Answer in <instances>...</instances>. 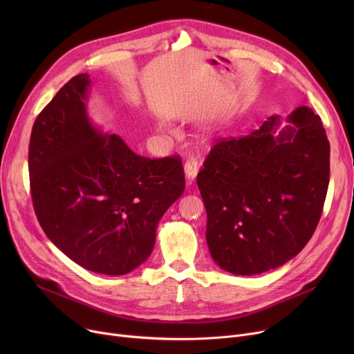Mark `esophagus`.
Masks as SVG:
<instances>
[{"instance_id": "1", "label": "esophagus", "mask_w": 354, "mask_h": 354, "mask_svg": "<svg viewBox=\"0 0 354 354\" xmlns=\"http://www.w3.org/2000/svg\"><path fill=\"white\" fill-rule=\"evenodd\" d=\"M183 171H185V178H187L188 183H192V180L196 178L198 171H199V163L195 158H189L183 165Z\"/></svg>"}]
</instances>
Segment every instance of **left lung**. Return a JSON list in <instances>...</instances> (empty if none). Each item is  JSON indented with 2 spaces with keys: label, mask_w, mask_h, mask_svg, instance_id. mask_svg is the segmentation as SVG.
I'll list each match as a JSON object with an SVG mask.
<instances>
[{
  "label": "left lung",
  "mask_w": 354,
  "mask_h": 354,
  "mask_svg": "<svg viewBox=\"0 0 354 354\" xmlns=\"http://www.w3.org/2000/svg\"><path fill=\"white\" fill-rule=\"evenodd\" d=\"M243 138L218 142L196 182L207 244L218 267L255 275L286 264L310 241L330 179V143L319 115L297 107Z\"/></svg>",
  "instance_id": "left-lung-1"
}]
</instances>
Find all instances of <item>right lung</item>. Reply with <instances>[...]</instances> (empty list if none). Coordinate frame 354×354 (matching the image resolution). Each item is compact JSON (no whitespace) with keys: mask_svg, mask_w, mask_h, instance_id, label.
<instances>
[{"mask_svg":"<svg viewBox=\"0 0 354 354\" xmlns=\"http://www.w3.org/2000/svg\"><path fill=\"white\" fill-rule=\"evenodd\" d=\"M90 79L66 83L37 116L28 171L34 211L51 243L83 268L123 275L152 254L156 227L182 195L178 156L149 159L87 116Z\"/></svg>","mask_w":354,"mask_h":354,"instance_id":"1","label":"right lung"}]
</instances>
